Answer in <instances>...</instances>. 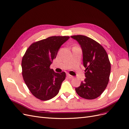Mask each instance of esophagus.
Wrapping results in <instances>:
<instances>
[{
	"label": "esophagus",
	"instance_id": "1",
	"mask_svg": "<svg viewBox=\"0 0 129 129\" xmlns=\"http://www.w3.org/2000/svg\"><path fill=\"white\" fill-rule=\"evenodd\" d=\"M67 76L69 78V79H72V78H73V76L72 75H69V74H67Z\"/></svg>",
	"mask_w": 129,
	"mask_h": 129
}]
</instances>
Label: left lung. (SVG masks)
Listing matches in <instances>:
<instances>
[{
  "label": "left lung",
  "mask_w": 129,
  "mask_h": 129,
  "mask_svg": "<svg viewBox=\"0 0 129 129\" xmlns=\"http://www.w3.org/2000/svg\"><path fill=\"white\" fill-rule=\"evenodd\" d=\"M76 40L82 50L85 79L75 88L80 97L93 100L100 96L108 84L111 64L103 47L92 39L82 35L71 37Z\"/></svg>",
  "instance_id": "8db88e82"
}]
</instances>
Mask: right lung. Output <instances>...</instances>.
<instances>
[{
  "label": "right lung",
  "instance_id": "right-lung-1",
  "mask_svg": "<svg viewBox=\"0 0 129 129\" xmlns=\"http://www.w3.org/2000/svg\"><path fill=\"white\" fill-rule=\"evenodd\" d=\"M69 38L67 36L50 37L33 43L26 51L21 62L23 79L37 99L49 100L59 92L66 73H55L49 67L61 45Z\"/></svg>",
  "mask_w": 129,
  "mask_h": 129
}]
</instances>
